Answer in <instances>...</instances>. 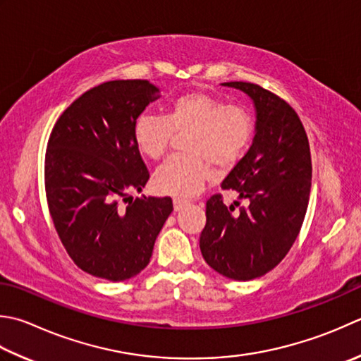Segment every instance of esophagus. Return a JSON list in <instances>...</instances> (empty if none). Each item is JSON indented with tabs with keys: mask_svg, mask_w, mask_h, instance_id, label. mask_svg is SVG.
<instances>
[{
	"mask_svg": "<svg viewBox=\"0 0 361 361\" xmlns=\"http://www.w3.org/2000/svg\"><path fill=\"white\" fill-rule=\"evenodd\" d=\"M188 203H189L188 200L180 199V197H175V199H173V208H175V211H180V209L185 208Z\"/></svg>",
	"mask_w": 361,
	"mask_h": 361,
	"instance_id": "obj_1",
	"label": "esophagus"
}]
</instances>
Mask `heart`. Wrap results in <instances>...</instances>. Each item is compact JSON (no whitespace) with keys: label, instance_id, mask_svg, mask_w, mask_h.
I'll return each mask as SVG.
<instances>
[{"label":"heart","instance_id":"1","mask_svg":"<svg viewBox=\"0 0 361 361\" xmlns=\"http://www.w3.org/2000/svg\"><path fill=\"white\" fill-rule=\"evenodd\" d=\"M190 131L189 154L169 158L154 173V186L164 194L194 197L213 175L209 161L231 167L241 159L253 136V118L241 106H230L204 92H189L169 104L164 117L142 114L134 123V142L150 159L167 152L173 133Z\"/></svg>","mask_w":361,"mask_h":361}]
</instances>
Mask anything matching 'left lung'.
Segmentation results:
<instances>
[{
	"label": "left lung",
	"mask_w": 361,
	"mask_h": 361,
	"mask_svg": "<svg viewBox=\"0 0 361 361\" xmlns=\"http://www.w3.org/2000/svg\"><path fill=\"white\" fill-rule=\"evenodd\" d=\"M244 92L255 108L252 145L222 181L249 207L207 202L200 250L224 277L247 281L274 269L291 249L307 213L312 189V154L305 128L286 102L252 82H222ZM238 207V202H233Z\"/></svg>",
	"instance_id": "left-lung-1"
}]
</instances>
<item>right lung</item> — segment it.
Returning <instances> with one entry per match:
<instances>
[{
    "mask_svg": "<svg viewBox=\"0 0 361 361\" xmlns=\"http://www.w3.org/2000/svg\"><path fill=\"white\" fill-rule=\"evenodd\" d=\"M159 97L145 80L103 82L76 98L49 136V213L70 258L94 277L123 281L137 275L173 209L171 197L133 200L126 194L140 192L150 178L134 123Z\"/></svg>",
    "mask_w": 361,
    "mask_h": 361,
    "instance_id": "1",
    "label": "right lung"
}]
</instances>
